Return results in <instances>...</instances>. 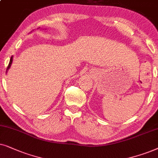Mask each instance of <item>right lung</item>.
Masks as SVG:
<instances>
[{
  "label": "right lung",
  "mask_w": 158,
  "mask_h": 158,
  "mask_svg": "<svg viewBox=\"0 0 158 158\" xmlns=\"http://www.w3.org/2000/svg\"><path fill=\"white\" fill-rule=\"evenodd\" d=\"M12 60H13V57H10V61H9V64H8V67H7V69H6V70H8V69L10 68V65H11V64H12Z\"/></svg>",
  "instance_id": "obj_1"
}]
</instances>
